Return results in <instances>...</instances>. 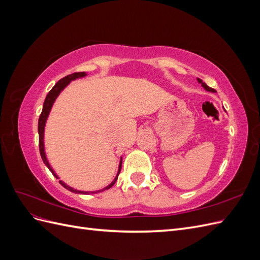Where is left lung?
<instances>
[{
    "instance_id": "left-lung-1",
    "label": "left lung",
    "mask_w": 260,
    "mask_h": 260,
    "mask_svg": "<svg viewBox=\"0 0 260 260\" xmlns=\"http://www.w3.org/2000/svg\"><path fill=\"white\" fill-rule=\"evenodd\" d=\"M198 81H199V83H201L202 84V86L204 89H205L206 91H209V92H216V90H214V89H211V88H209V86L205 83V82H203V80L202 79H200V78H198Z\"/></svg>"
}]
</instances>
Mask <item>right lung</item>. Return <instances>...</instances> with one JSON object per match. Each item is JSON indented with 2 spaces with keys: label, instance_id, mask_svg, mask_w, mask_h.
Wrapping results in <instances>:
<instances>
[{
  "label": "right lung",
  "instance_id": "add662e5",
  "mask_svg": "<svg viewBox=\"0 0 260 260\" xmlns=\"http://www.w3.org/2000/svg\"><path fill=\"white\" fill-rule=\"evenodd\" d=\"M86 76V73H75V74H72V75H68L66 76L65 78H62V79H60L56 84H55L52 90L48 93V95H46L45 98V101L43 103V108H42V113L40 115V118H39V122H38V132H39V148H40V154H41V158L43 160V162L45 164V166L48 167L50 169V171L53 174V176L56 178V179H59L58 176L55 174V171L53 170V168L51 167V165L49 164V160L48 158H46V154H45V149H44V129H45V123H46V120H48V117L50 115V112L52 109V106L54 104L55 100L57 99V96L59 95V93L64 90L66 86L72 82L73 80H76V79H79V78H83ZM121 162H122V158H120V162H119V167H118V172H117V176L116 178L114 179L113 182L107 185L106 187L102 188V190H99V191H95V192H85V191H79V190H76V188L72 187L67 185L65 182H62L61 180H59V183L64 186L65 188H67L68 191L73 192V193H79V194H90V193H99V192H102V191H105V190H108V188H111L115 182L118 179V176H119L120 174V170H121Z\"/></svg>",
  "mask_w": 260,
  "mask_h": 260
}]
</instances>
